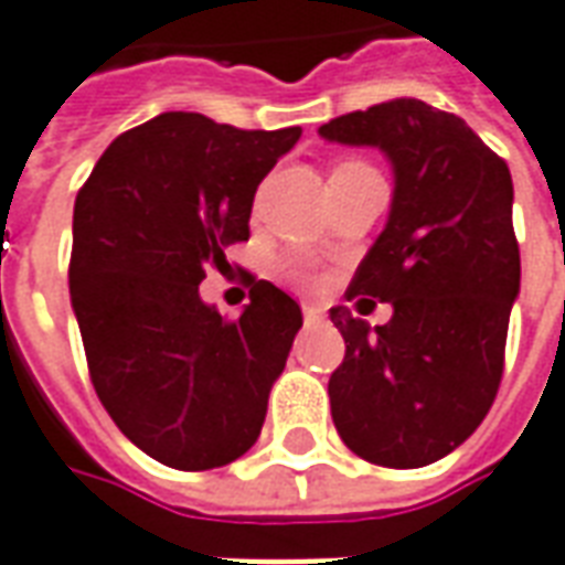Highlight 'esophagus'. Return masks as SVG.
Listing matches in <instances>:
<instances>
[{"instance_id":"34e87169","label":"esophagus","mask_w":565,"mask_h":565,"mask_svg":"<svg viewBox=\"0 0 565 565\" xmlns=\"http://www.w3.org/2000/svg\"><path fill=\"white\" fill-rule=\"evenodd\" d=\"M302 318H306V323L323 321V309L321 306H311V302H306V306H302Z\"/></svg>"}]
</instances>
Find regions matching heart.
I'll return each mask as SVG.
<instances>
[{
  "label": "heart",
  "mask_w": 565,
  "mask_h": 565,
  "mask_svg": "<svg viewBox=\"0 0 565 565\" xmlns=\"http://www.w3.org/2000/svg\"><path fill=\"white\" fill-rule=\"evenodd\" d=\"M349 164H354V161H349ZM299 278H302V281H309V271H299Z\"/></svg>",
  "instance_id": "1"
}]
</instances>
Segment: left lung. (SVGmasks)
I'll list each match as a JSON object with an SVG mask.
<instances>
[{"mask_svg": "<svg viewBox=\"0 0 565 565\" xmlns=\"http://www.w3.org/2000/svg\"><path fill=\"white\" fill-rule=\"evenodd\" d=\"M318 134L379 146L394 168L388 223L345 290L392 302L394 315L370 330L345 306L330 309L345 339L330 376L333 425L361 459L422 468L477 431L502 382L520 294L511 171L459 116L413 97Z\"/></svg>", "mask_w": 565, "mask_h": 565, "instance_id": "left-lung-1", "label": "left lung"}]
</instances>
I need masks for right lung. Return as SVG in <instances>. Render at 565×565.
I'll return each instance as SVG.
<instances>
[{"label": "right lung", "mask_w": 565, "mask_h": 565, "mask_svg": "<svg viewBox=\"0 0 565 565\" xmlns=\"http://www.w3.org/2000/svg\"><path fill=\"white\" fill-rule=\"evenodd\" d=\"M299 134L164 113L118 134L78 189L70 296L90 382L121 434L168 468L228 465L263 431L302 311L250 278V306L226 321L199 284L250 238L256 186Z\"/></svg>", "instance_id": "1"}]
</instances>
